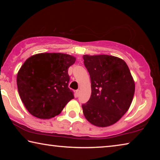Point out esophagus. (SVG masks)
<instances>
[{"label":"esophagus","instance_id":"obj_1","mask_svg":"<svg viewBox=\"0 0 160 160\" xmlns=\"http://www.w3.org/2000/svg\"><path fill=\"white\" fill-rule=\"evenodd\" d=\"M80 91L79 90H76V95H77V96H79V94H80Z\"/></svg>","mask_w":160,"mask_h":160}]
</instances>
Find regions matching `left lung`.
Masks as SVG:
<instances>
[{
	"label": "left lung",
	"instance_id": "left-lung-1",
	"mask_svg": "<svg viewBox=\"0 0 160 160\" xmlns=\"http://www.w3.org/2000/svg\"><path fill=\"white\" fill-rule=\"evenodd\" d=\"M84 64L90 75L92 92L82 105L85 117L98 127L117 122L131 106L135 82L123 59L109 55H84Z\"/></svg>",
	"mask_w": 160,
	"mask_h": 160
}]
</instances>
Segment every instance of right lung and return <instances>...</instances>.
I'll use <instances>...</instances> for the list:
<instances>
[{
	"instance_id": "add662e5",
	"label": "right lung",
	"mask_w": 160,
	"mask_h": 160,
	"mask_svg": "<svg viewBox=\"0 0 160 160\" xmlns=\"http://www.w3.org/2000/svg\"><path fill=\"white\" fill-rule=\"evenodd\" d=\"M74 56L61 53H42L27 59L17 75L19 94L32 116L49 119L58 115L74 98L68 88L69 67Z\"/></svg>"
}]
</instances>
